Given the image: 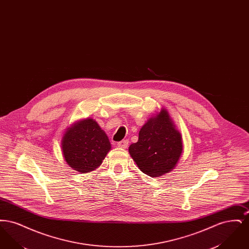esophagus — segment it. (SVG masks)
I'll list each match as a JSON object with an SVG mask.
<instances>
[{"label": "esophagus", "mask_w": 249, "mask_h": 249, "mask_svg": "<svg viewBox=\"0 0 249 249\" xmlns=\"http://www.w3.org/2000/svg\"><path fill=\"white\" fill-rule=\"evenodd\" d=\"M129 144V141L128 140H122L120 142H118V146L120 148H126Z\"/></svg>", "instance_id": "1"}]
</instances>
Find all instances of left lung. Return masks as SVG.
Masks as SVG:
<instances>
[{
	"label": "left lung",
	"mask_w": 249,
	"mask_h": 249,
	"mask_svg": "<svg viewBox=\"0 0 249 249\" xmlns=\"http://www.w3.org/2000/svg\"><path fill=\"white\" fill-rule=\"evenodd\" d=\"M182 150L181 134L164 109L142 126L138 142L129 147L133 160L149 177H160L172 171Z\"/></svg>",
	"instance_id": "obj_1"
}]
</instances>
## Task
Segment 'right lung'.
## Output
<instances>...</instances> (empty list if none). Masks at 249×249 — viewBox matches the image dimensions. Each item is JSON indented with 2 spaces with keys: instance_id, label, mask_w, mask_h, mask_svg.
Here are the masks:
<instances>
[{
  "instance_id": "1",
  "label": "right lung",
  "mask_w": 249,
  "mask_h": 249,
  "mask_svg": "<svg viewBox=\"0 0 249 249\" xmlns=\"http://www.w3.org/2000/svg\"><path fill=\"white\" fill-rule=\"evenodd\" d=\"M61 148L66 162L73 170L84 174L102 164L111 144L98 123L88 119L68 129L63 136Z\"/></svg>"
}]
</instances>
